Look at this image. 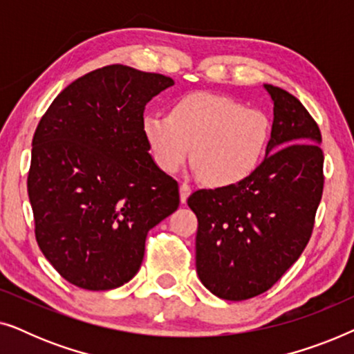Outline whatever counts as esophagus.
I'll list each match as a JSON object with an SVG mask.
<instances>
[{"label": "esophagus", "instance_id": "34e87169", "mask_svg": "<svg viewBox=\"0 0 354 354\" xmlns=\"http://www.w3.org/2000/svg\"><path fill=\"white\" fill-rule=\"evenodd\" d=\"M178 190H180V201L185 205L188 196L192 195V188H190V185H187V183H180V188H178Z\"/></svg>", "mask_w": 354, "mask_h": 354}]
</instances>
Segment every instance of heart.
Masks as SVG:
<instances>
[{"instance_id":"obj_1","label":"heart","mask_w":354,"mask_h":354,"mask_svg":"<svg viewBox=\"0 0 354 354\" xmlns=\"http://www.w3.org/2000/svg\"><path fill=\"white\" fill-rule=\"evenodd\" d=\"M142 133L161 171L176 174L192 156L207 185L229 188L259 171L270 142V120L264 111L230 96L192 91L172 101L169 115L145 114Z\"/></svg>"}]
</instances>
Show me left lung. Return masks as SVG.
<instances>
[{
    "instance_id": "left-lung-1",
    "label": "left lung",
    "mask_w": 354,
    "mask_h": 354,
    "mask_svg": "<svg viewBox=\"0 0 354 354\" xmlns=\"http://www.w3.org/2000/svg\"><path fill=\"white\" fill-rule=\"evenodd\" d=\"M274 104L264 162L248 180L198 190L196 272L212 295L241 301L269 290L306 248L322 198L321 130L299 100L264 84Z\"/></svg>"
}]
</instances>
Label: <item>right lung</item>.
Masks as SVG:
<instances>
[{"label": "right lung", "mask_w": 354, "mask_h": 354, "mask_svg": "<svg viewBox=\"0 0 354 354\" xmlns=\"http://www.w3.org/2000/svg\"><path fill=\"white\" fill-rule=\"evenodd\" d=\"M171 77L113 64L61 91L32 140L27 190L35 236L75 287L111 290L142 266L149 229L178 207V185L156 166L143 111Z\"/></svg>", "instance_id": "1"}]
</instances>
